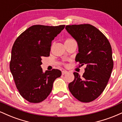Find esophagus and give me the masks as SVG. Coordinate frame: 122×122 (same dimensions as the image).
<instances>
[{"label":"esophagus","mask_w":122,"mask_h":122,"mask_svg":"<svg viewBox=\"0 0 122 122\" xmlns=\"http://www.w3.org/2000/svg\"><path fill=\"white\" fill-rule=\"evenodd\" d=\"M68 71H62V75H65V74H66V73H68Z\"/></svg>","instance_id":"1"}]
</instances>
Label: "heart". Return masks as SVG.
Segmentation results:
<instances>
[{
    "instance_id": "1",
    "label": "heart",
    "mask_w": 122,
    "mask_h": 122,
    "mask_svg": "<svg viewBox=\"0 0 122 122\" xmlns=\"http://www.w3.org/2000/svg\"><path fill=\"white\" fill-rule=\"evenodd\" d=\"M72 42H76V41L74 40L71 38H68L65 40V43H72Z\"/></svg>"
}]
</instances>
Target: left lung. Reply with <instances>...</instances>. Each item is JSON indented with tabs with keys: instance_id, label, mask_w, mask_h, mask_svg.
Returning <instances> with one entry per match:
<instances>
[{
	"instance_id": "left-lung-1",
	"label": "left lung",
	"mask_w": 122,
	"mask_h": 122,
	"mask_svg": "<svg viewBox=\"0 0 122 122\" xmlns=\"http://www.w3.org/2000/svg\"><path fill=\"white\" fill-rule=\"evenodd\" d=\"M65 29L77 42L75 61L81 66L86 65L82 77L73 73L75 79L69 84V89L79 101L91 102L102 94L110 79L114 66L111 46L106 36L92 25H68Z\"/></svg>"
}]
</instances>
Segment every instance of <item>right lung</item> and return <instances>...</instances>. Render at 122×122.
<instances>
[{
	"instance_id": "obj_1",
	"label": "right lung",
	"mask_w": 122,
	"mask_h": 122,
	"mask_svg": "<svg viewBox=\"0 0 122 122\" xmlns=\"http://www.w3.org/2000/svg\"><path fill=\"white\" fill-rule=\"evenodd\" d=\"M65 25H34L15 40L11 50L10 71L19 93L30 103L42 102L49 95L53 84L61 76L58 69H42V57L50 55L51 42Z\"/></svg>"
}]
</instances>
